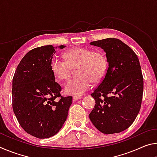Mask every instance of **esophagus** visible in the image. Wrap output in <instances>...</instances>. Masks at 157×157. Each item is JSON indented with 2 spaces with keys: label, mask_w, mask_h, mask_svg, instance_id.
<instances>
[{
  "label": "esophagus",
  "mask_w": 157,
  "mask_h": 157,
  "mask_svg": "<svg viewBox=\"0 0 157 157\" xmlns=\"http://www.w3.org/2000/svg\"><path fill=\"white\" fill-rule=\"evenodd\" d=\"M81 98H82L81 96H77V95H75V96H73V101H77L79 99H81Z\"/></svg>",
  "instance_id": "1"
}]
</instances>
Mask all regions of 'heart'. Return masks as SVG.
<instances>
[{"instance_id":"1","label":"heart","mask_w":157,"mask_h":157,"mask_svg":"<svg viewBox=\"0 0 157 157\" xmlns=\"http://www.w3.org/2000/svg\"><path fill=\"white\" fill-rule=\"evenodd\" d=\"M64 59L58 57L52 58L50 69L55 78L61 80L67 79L71 68L78 66L77 78L68 80L64 85L68 94L79 95L91 87V81L95 83L102 80L107 73L108 61L104 52L94 51L85 48L70 50L63 55Z\"/></svg>"}]
</instances>
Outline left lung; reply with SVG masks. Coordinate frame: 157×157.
Returning a JSON list of instances; mask_svg holds the SVG:
<instances>
[{"label": "left lung", "mask_w": 157, "mask_h": 157, "mask_svg": "<svg viewBox=\"0 0 157 157\" xmlns=\"http://www.w3.org/2000/svg\"><path fill=\"white\" fill-rule=\"evenodd\" d=\"M90 44L105 50L108 69L91 94L95 105L89 118L103 134L123 132L134 123L141 107L143 78L139 58L118 39L107 38Z\"/></svg>", "instance_id": "8db88e82"}]
</instances>
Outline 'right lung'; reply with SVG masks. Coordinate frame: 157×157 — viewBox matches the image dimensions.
<instances>
[{
	"label": "right lung",
	"mask_w": 157,
	"mask_h": 157,
	"mask_svg": "<svg viewBox=\"0 0 157 157\" xmlns=\"http://www.w3.org/2000/svg\"><path fill=\"white\" fill-rule=\"evenodd\" d=\"M55 53L52 46L31 50L13 77V111L21 127L39 139L50 138L59 131L73 101L72 96L61 95L62 87L55 81L50 69Z\"/></svg>",
	"instance_id": "obj_1"
}]
</instances>
